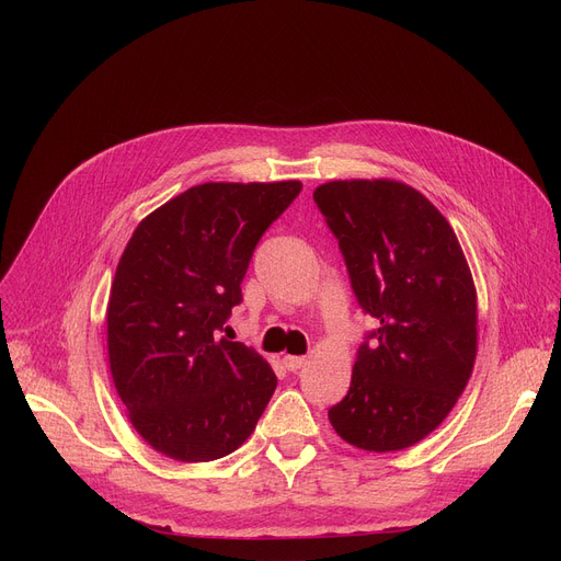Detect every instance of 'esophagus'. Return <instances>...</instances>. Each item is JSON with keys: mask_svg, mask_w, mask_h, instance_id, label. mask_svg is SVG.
I'll return each instance as SVG.
<instances>
[{"mask_svg": "<svg viewBox=\"0 0 561 561\" xmlns=\"http://www.w3.org/2000/svg\"><path fill=\"white\" fill-rule=\"evenodd\" d=\"M305 364H307V357H293V355H286V357H284V366H286V370H290V373L300 370Z\"/></svg>", "mask_w": 561, "mask_h": 561, "instance_id": "1", "label": "esophagus"}]
</instances>
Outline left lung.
<instances>
[{
	"mask_svg": "<svg viewBox=\"0 0 561 561\" xmlns=\"http://www.w3.org/2000/svg\"><path fill=\"white\" fill-rule=\"evenodd\" d=\"M313 202L339 239L359 307L377 320L330 423L362 450H404L444 423L473 373V275L450 222L402 182H328Z\"/></svg>",
	"mask_w": 561,
	"mask_h": 561,
	"instance_id": "left-lung-1",
	"label": "left lung"
}]
</instances>
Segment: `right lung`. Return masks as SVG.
Segmentation results:
<instances>
[{
	"label": "right lung",
	"instance_id": "1",
	"mask_svg": "<svg viewBox=\"0 0 561 561\" xmlns=\"http://www.w3.org/2000/svg\"><path fill=\"white\" fill-rule=\"evenodd\" d=\"M302 184H199L140 220L111 284L108 366L134 430L176 461H214L254 432L277 377L220 336L263 231Z\"/></svg>",
	"mask_w": 561,
	"mask_h": 561
}]
</instances>
